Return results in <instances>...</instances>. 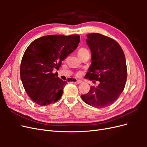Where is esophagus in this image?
Here are the masks:
<instances>
[{
	"label": "esophagus",
	"instance_id": "1",
	"mask_svg": "<svg viewBox=\"0 0 147 147\" xmlns=\"http://www.w3.org/2000/svg\"><path fill=\"white\" fill-rule=\"evenodd\" d=\"M83 82L82 81V80H78L76 82V83H77V84H80V83H82Z\"/></svg>",
	"mask_w": 147,
	"mask_h": 147
}]
</instances>
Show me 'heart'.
I'll return each instance as SVG.
<instances>
[{
	"label": "heart",
	"instance_id": "obj_1",
	"mask_svg": "<svg viewBox=\"0 0 147 147\" xmlns=\"http://www.w3.org/2000/svg\"><path fill=\"white\" fill-rule=\"evenodd\" d=\"M88 52H89V51L86 50V48H82L80 49V50H79V51H78V55L79 57H80V56H82V55H83L84 54H85V53H88ZM80 75H81V74L80 73V72L77 73V76H80Z\"/></svg>",
	"mask_w": 147,
	"mask_h": 147
}]
</instances>
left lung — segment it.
<instances>
[{"instance_id":"8db88e82","label":"left lung","mask_w":147,"mask_h":147,"mask_svg":"<svg viewBox=\"0 0 147 147\" xmlns=\"http://www.w3.org/2000/svg\"><path fill=\"white\" fill-rule=\"evenodd\" d=\"M87 37L91 64L86 77L90 80L99 81V84L97 87H91L90 91L81 97L88 105L105 108L118 99L125 86V56L118 43L112 38L97 33L88 34Z\"/></svg>"}]
</instances>
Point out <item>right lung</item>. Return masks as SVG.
Wrapping results in <instances>:
<instances>
[{
    "label": "right lung",
    "mask_w": 147,
    "mask_h": 147,
    "mask_svg": "<svg viewBox=\"0 0 147 147\" xmlns=\"http://www.w3.org/2000/svg\"><path fill=\"white\" fill-rule=\"evenodd\" d=\"M80 38L77 34L46 35L35 40L26 49L20 76L25 91L35 103L47 106L61 99L67 83L53 71L58 70L62 61L77 48Z\"/></svg>",
    "instance_id": "obj_1"
}]
</instances>
